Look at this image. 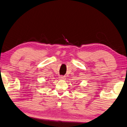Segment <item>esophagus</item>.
I'll return each mask as SVG.
<instances>
[{
    "mask_svg": "<svg viewBox=\"0 0 127 127\" xmlns=\"http://www.w3.org/2000/svg\"><path fill=\"white\" fill-rule=\"evenodd\" d=\"M60 78L61 79H65V77H64V76H61L60 77Z\"/></svg>",
    "mask_w": 127,
    "mask_h": 127,
    "instance_id": "esophagus-1",
    "label": "esophagus"
}]
</instances>
